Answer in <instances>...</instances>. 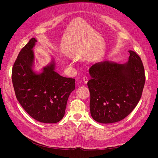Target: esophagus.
<instances>
[{
	"label": "esophagus",
	"instance_id": "34e87169",
	"mask_svg": "<svg viewBox=\"0 0 158 158\" xmlns=\"http://www.w3.org/2000/svg\"><path fill=\"white\" fill-rule=\"evenodd\" d=\"M82 80H83L84 84H87V81H88V78H87L86 76H84L83 78H82Z\"/></svg>",
	"mask_w": 158,
	"mask_h": 158
}]
</instances>
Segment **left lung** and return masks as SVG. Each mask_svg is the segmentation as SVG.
I'll use <instances>...</instances> for the list:
<instances>
[{"mask_svg":"<svg viewBox=\"0 0 158 158\" xmlns=\"http://www.w3.org/2000/svg\"><path fill=\"white\" fill-rule=\"evenodd\" d=\"M129 52V60L125 64L103 61L89 69L92 77L87 82L90 111L98 123L109 124L123 120L141 99L146 79L144 66L136 52Z\"/></svg>","mask_w":158,"mask_h":158,"instance_id":"left-lung-1","label":"left lung"}]
</instances>
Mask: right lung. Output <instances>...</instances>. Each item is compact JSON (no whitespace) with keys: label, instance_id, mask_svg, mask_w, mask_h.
Here are the masks:
<instances>
[{"label":"right lung","instance_id":"obj_1","mask_svg":"<svg viewBox=\"0 0 158 158\" xmlns=\"http://www.w3.org/2000/svg\"><path fill=\"white\" fill-rule=\"evenodd\" d=\"M36 42L32 38L14 62L12 72L14 91L22 107L32 118L44 123H56L64 116L67 99L75 89V79L56 73L54 59L43 67L41 73H35L32 49Z\"/></svg>","mask_w":158,"mask_h":158}]
</instances>
